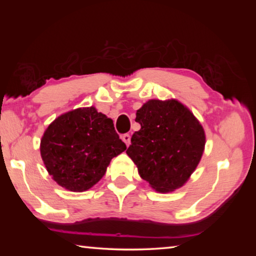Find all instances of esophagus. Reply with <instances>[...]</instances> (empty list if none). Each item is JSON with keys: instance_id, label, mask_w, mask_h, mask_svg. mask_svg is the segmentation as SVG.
Returning <instances> with one entry per match:
<instances>
[{"instance_id": "1", "label": "esophagus", "mask_w": 256, "mask_h": 256, "mask_svg": "<svg viewBox=\"0 0 256 256\" xmlns=\"http://www.w3.org/2000/svg\"><path fill=\"white\" fill-rule=\"evenodd\" d=\"M122 140L125 142V144H126L128 146H130V144H131V136H130L128 133L124 134V136H122Z\"/></svg>"}]
</instances>
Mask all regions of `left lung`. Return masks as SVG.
<instances>
[{"mask_svg":"<svg viewBox=\"0 0 256 256\" xmlns=\"http://www.w3.org/2000/svg\"><path fill=\"white\" fill-rule=\"evenodd\" d=\"M141 125L131 138L126 154L138 174L162 193L183 186L200 162L206 134L193 112L183 104L151 100L136 110Z\"/></svg>","mask_w":256,"mask_h":256,"instance_id":"8db88e82","label":"left lung"}]
</instances>
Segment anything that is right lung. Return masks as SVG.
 <instances>
[{
  "mask_svg": "<svg viewBox=\"0 0 256 256\" xmlns=\"http://www.w3.org/2000/svg\"><path fill=\"white\" fill-rule=\"evenodd\" d=\"M125 149L112 120L92 106L58 116L40 141L47 172L72 192L92 188L105 175L110 160Z\"/></svg>",
  "mask_w": 256,
  "mask_h": 256,
  "instance_id": "obj_1",
  "label": "right lung"
}]
</instances>
